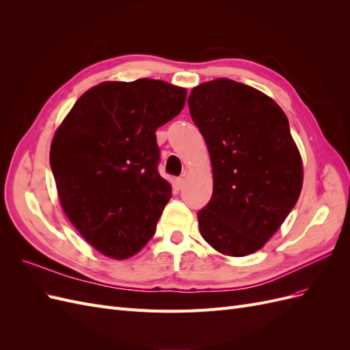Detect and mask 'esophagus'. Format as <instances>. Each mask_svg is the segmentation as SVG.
I'll return each instance as SVG.
<instances>
[{"label":"esophagus","instance_id":"1","mask_svg":"<svg viewBox=\"0 0 350 350\" xmlns=\"http://www.w3.org/2000/svg\"><path fill=\"white\" fill-rule=\"evenodd\" d=\"M184 184H185V179H184V178H176V179H175V187H176L178 189H181V188L184 187Z\"/></svg>","mask_w":350,"mask_h":350}]
</instances>
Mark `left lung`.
I'll return each mask as SVG.
<instances>
[{
    "mask_svg": "<svg viewBox=\"0 0 350 350\" xmlns=\"http://www.w3.org/2000/svg\"><path fill=\"white\" fill-rule=\"evenodd\" d=\"M188 107L213 169L200 234L224 256H250L276 234L302 189V157L288 116L267 94L229 79L198 84Z\"/></svg>",
    "mask_w": 350,
    "mask_h": 350,
    "instance_id": "8db88e82",
    "label": "left lung"
}]
</instances>
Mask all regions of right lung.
I'll list each match as a JSON object with an SVG mask.
<instances>
[{
  "mask_svg": "<svg viewBox=\"0 0 350 350\" xmlns=\"http://www.w3.org/2000/svg\"><path fill=\"white\" fill-rule=\"evenodd\" d=\"M187 89L152 79L103 81L57 129L49 162L59 203L103 256H135L154 234L172 187L157 172L156 130L183 111Z\"/></svg>",
  "mask_w": 350,
  "mask_h": 350,
  "instance_id": "obj_1",
  "label": "right lung"
}]
</instances>
